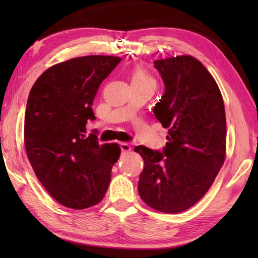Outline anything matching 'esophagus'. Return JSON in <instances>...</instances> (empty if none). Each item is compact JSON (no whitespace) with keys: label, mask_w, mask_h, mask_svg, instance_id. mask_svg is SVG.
<instances>
[{"label":"esophagus","mask_w":258,"mask_h":258,"mask_svg":"<svg viewBox=\"0 0 258 258\" xmlns=\"http://www.w3.org/2000/svg\"><path fill=\"white\" fill-rule=\"evenodd\" d=\"M120 149H121V152H124V154H127V152H130L131 150H132V147H131L128 143L121 142L120 143Z\"/></svg>","instance_id":"1"}]
</instances>
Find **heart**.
Segmentation results:
<instances>
[{
  "label": "heart",
  "instance_id": "heart-1",
  "mask_svg": "<svg viewBox=\"0 0 258 258\" xmlns=\"http://www.w3.org/2000/svg\"><path fill=\"white\" fill-rule=\"evenodd\" d=\"M131 83L132 85H151L156 87V80L154 76L140 64L131 69Z\"/></svg>",
  "mask_w": 258,
  "mask_h": 258
}]
</instances>
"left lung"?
I'll return each mask as SVG.
<instances>
[{
  "label": "left lung",
  "instance_id": "left-lung-1",
  "mask_svg": "<svg viewBox=\"0 0 258 258\" xmlns=\"http://www.w3.org/2000/svg\"><path fill=\"white\" fill-rule=\"evenodd\" d=\"M165 93L154 108L168 128L163 152L139 146L145 160L138 191L158 212H184L202 199L224 164L226 119L223 98L206 67L192 55L155 61Z\"/></svg>",
  "mask_w": 258,
  "mask_h": 258
}]
</instances>
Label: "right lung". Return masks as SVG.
Here are the masks:
<instances>
[{
	"mask_svg": "<svg viewBox=\"0 0 258 258\" xmlns=\"http://www.w3.org/2000/svg\"><path fill=\"white\" fill-rule=\"evenodd\" d=\"M119 56H78L47 68L29 92L24 142L38 181L52 198L73 209L99 204L111 180L120 148L99 146L86 135L87 119L100 84L120 62Z\"/></svg>",
	"mask_w": 258,
	"mask_h": 258,
	"instance_id": "right-lung-1",
	"label": "right lung"
}]
</instances>
